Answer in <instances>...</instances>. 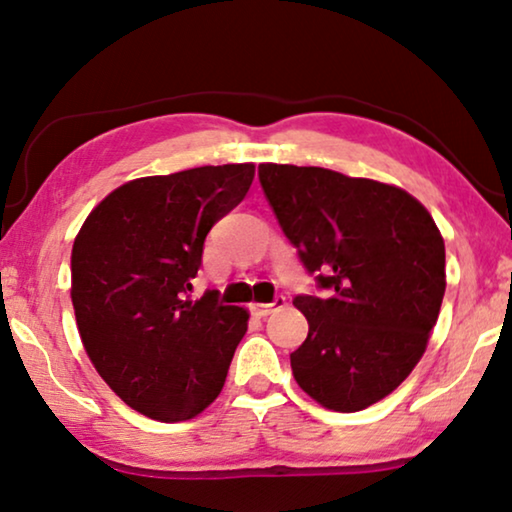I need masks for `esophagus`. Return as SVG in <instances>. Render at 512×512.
<instances>
[{"instance_id": "34e87169", "label": "esophagus", "mask_w": 512, "mask_h": 512, "mask_svg": "<svg viewBox=\"0 0 512 512\" xmlns=\"http://www.w3.org/2000/svg\"><path fill=\"white\" fill-rule=\"evenodd\" d=\"M286 307V298L284 295H277L272 302H251V314L258 316V318H265L268 314H272V311L277 309H284Z\"/></svg>"}]
</instances>
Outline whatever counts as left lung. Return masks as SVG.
Instances as JSON below:
<instances>
[{"label": "left lung", "instance_id": "8db88e82", "mask_svg": "<svg viewBox=\"0 0 512 512\" xmlns=\"http://www.w3.org/2000/svg\"><path fill=\"white\" fill-rule=\"evenodd\" d=\"M263 194L318 295H295L309 335L295 381L325 409L353 413L388 397L427 348L446 293V247L404 189L316 166L261 164Z\"/></svg>", "mask_w": 512, "mask_h": 512}]
</instances>
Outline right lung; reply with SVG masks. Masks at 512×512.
Returning a JSON list of instances; mask_svg holds the SVG:
<instances>
[{
    "instance_id": "add662e5",
    "label": "right lung",
    "mask_w": 512,
    "mask_h": 512,
    "mask_svg": "<svg viewBox=\"0 0 512 512\" xmlns=\"http://www.w3.org/2000/svg\"><path fill=\"white\" fill-rule=\"evenodd\" d=\"M254 164L189 168L117 187L71 251L80 339L110 390L143 416L180 422L224 388L249 311L191 298L210 228L242 203Z\"/></svg>"
}]
</instances>
